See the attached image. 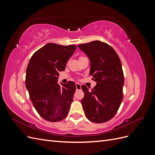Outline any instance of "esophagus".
<instances>
[{
	"label": "esophagus",
	"mask_w": 155,
	"mask_h": 155,
	"mask_svg": "<svg viewBox=\"0 0 155 155\" xmlns=\"http://www.w3.org/2000/svg\"><path fill=\"white\" fill-rule=\"evenodd\" d=\"M76 89L77 90H79V89H81V85L79 83H76Z\"/></svg>",
	"instance_id": "esophagus-1"
}]
</instances>
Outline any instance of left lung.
Returning <instances> with one entry per match:
<instances>
[{
	"mask_svg": "<svg viewBox=\"0 0 155 155\" xmlns=\"http://www.w3.org/2000/svg\"><path fill=\"white\" fill-rule=\"evenodd\" d=\"M90 59V74L97 83L91 91L85 86L81 102L87 118L104 123L114 117L123 100L124 77L121 61L116 51L104 42L94 41L78 45Z\"/></svg>",
	"mask_w": 155,
	"mask_h": 155,
	"instance_id": "left-lung-1",
	"label": "left lung"
}]
</instances>
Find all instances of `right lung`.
Returning <instances> with one entry per match:
<instances>
[{
	"label": "right lung",
	"mask_w": 155,
	"mask_h": 155,
	"mask_svg": "<svg viewBox=\"0 0 155 155\" xmlns=\"http://www.w3.org/2000/svg\"><path fill=\"white\" fill-rule=\"evenodd\" d=\"M76 45L48 43L33 54L26 71L25 85L35 110L45 120L59 121L68 113L76 91L73 81L58 83Z\"/></svg>",
	"instance_id": "1"
}]
</instances>
